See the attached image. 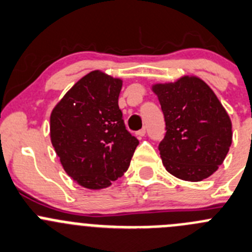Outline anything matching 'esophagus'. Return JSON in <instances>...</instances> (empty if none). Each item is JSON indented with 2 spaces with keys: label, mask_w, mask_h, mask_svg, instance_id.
Returning <instances> with one entry per match:
<instances>
[{
  "label": "esophagus",
  "mask_w": 252,
  "mask_h": 252,
  "mask_svg": "<svg viewBox=\"0 0 252 252\" xmlns=\"http://www.w3.org/2000/svg\"><path fill=\"white\" fill-rule=\"evenodd\" d=\"M136 134L139 137V138H142V137H144V134H146V129H144V128L139 129V131L136 132Z\"/></svg>",
  "instance_id": "34e87169"
}]
</instances>
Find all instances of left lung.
Instances as JSON below:
<instances>
[{
    "label": "left lung",
    "mask_w": 252,
    "mask_h": 252,
    "mask_svg": "<svg viewBox=\"0 0 252 252\" xmlns=\"http://www.w3.org/2000/svg\"><path fill=\"white\" fill-rule=\"evenodd\" d=\"M165 118L159 152L166 171L197 183L210 178L225 159L233 141L231 120L211 87L184 74L174 82L152 84Z\"/></svg>",
    "instance_id": "obj_1"
}]
</instances>
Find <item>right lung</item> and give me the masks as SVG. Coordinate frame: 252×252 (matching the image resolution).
<instances>
[{
	"instance_id": "add662e5",
	"label": "right lung",
	"mask_w": 252,
	"mask_h": 252,
	"mask_svg": "<svg viewBox=\"0 0 252 252\" xmlns=\"http://www.w3.org/2000/svg\"><path fill=\"white\" fill-rule=\"evenodd\" d=\"M123 79L100 69L82 77L50 115V138L62 168L89 190H101L128 169L138 139L126 129Z\"/></svg>"
}]
</instances>
